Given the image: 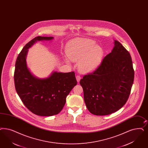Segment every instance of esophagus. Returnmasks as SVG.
<instances>
[{
    "mask_svg": "<svg viewBox=\"0 0 148 148\" xmlns=\"http://www.w3.org/2000/svg\"><path fill=\"white\" fill-rule=\"evenodd\" d=\"M76 78H77V82H79V81H80V80L81 79V77L80 76V75H77V77H76Z\"/></svg>",
    "mask_w": 148,
    "mask_h": 148,
    "instance_id": "34e87169",
    "label": "esophagus"
}]
</instances>
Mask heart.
I'll list each match as a JSON object with an SVG mask.
<instances>
[{"instance_id":"1","label":"heart","mask_w":148,"mask_h":148,"mask_svg":"<svg viewBox=\"0 0 148 148\" xmlns=\"http://www.w3.org/2000/svg\"><path fill=\"white\" fill-rule=\"evenodd\" d=\"M66 53L73 61H78L77 67L86 73L95 69L100 61L102 55L101 46L94 41L79 38L70 42L66 47Z\"/></svg>"}]
</instances>
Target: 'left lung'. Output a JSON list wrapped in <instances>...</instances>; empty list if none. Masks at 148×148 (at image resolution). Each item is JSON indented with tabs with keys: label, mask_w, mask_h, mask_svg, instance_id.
<instances>
[{
	"label": "left lung",
	"mask_w": 148,
	"mask_h": 148,
	"mask_svg": "<svg viewBox=\"0 0 148 148\" xmlns=\"http://www.w3.org/2000/svg\"><path fill=\"white\" fill-rule=\"evenodd\" d=\"M100 65L80 81L88 111L107 115L126 104L134 81V71L129 52L118 41Z\"/></svg>",
	"instance_id": "8db88e82"
}]
</instances>
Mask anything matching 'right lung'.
<instances>
[{"label": "right lung", "instance_id": "1", "mask_svg": "<svg viewBox=\"0 0 148 148\" xmlns=\"http://www.w3.org/2000/svg\"><path fill=\"white\" fill-rule=\"evenodd\" d=\"M53 38L40 36L34 38L24 46L16 61V91L27 109L39 116L58 114L64 106L66 96L77 84L74 71H55L47 78L39 79L28 69L26 60L28 49L37 41L51 40Z\"/></svg>", "mask_w": 148, "mask_h": 148}]
</instances>
